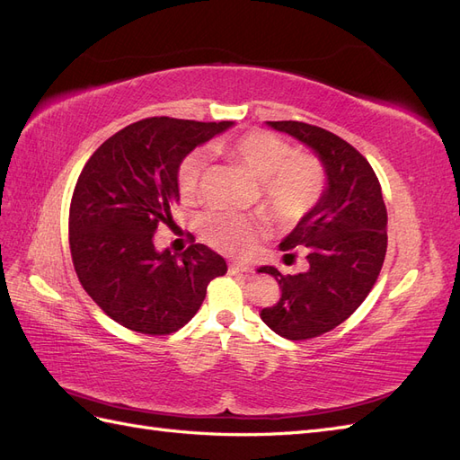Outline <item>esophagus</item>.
<instances>
[{
	"instance_id": "esophagus-1",
	"label": "esophagus",
	"mask_w": 460,
	"mask_h": 460,
	"mask_svg": "<svg viewBox=\"0 0 460 460\" xmlns=\"http://www.w3.org/2000/svg\"><path fill=\"white\" fill-rule=\"evenodd\" d=\"M228 270L230 274H249L252 272V267H247V264H242V262H230Z\"/></svg>"
}]
</instances>
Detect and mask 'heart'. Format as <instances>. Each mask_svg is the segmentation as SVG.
<instances>
[{
    "label": "heart",
    "instance_id": "heart-1",
    "mask_svg": "<svg viewBox=\"0 0 460 460\" xmlns=\"http://www.w3.org/2000/svg\"><path fill=\"white\" fill-rule=\"evenodd\" d=\"M235 163L259 180L262 205L280 222H297L307 215L324 190V169L309 153H294L282 136L249 130L217 144ZM207 166L203 151H191L178 166V188L184 198L198 191ZM264 225L261 218L234 213H213L203 220V235L217 249L245 255L253 249Z\"/></svg>",
    "mask_w": 460,
    "mask_h": 460
}]
</instances>
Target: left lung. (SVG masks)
<instances>
[{"label": "left lung", "mask_w": 460, "mask_h": 460, "mask_svg": "<svg viewBox=\"0 0 460 460\" xmlns=\"http://www.w3.org/2000/svg\"><path fill=\"white\" fill-rule=\"evenodd\" d=\"M267 124L307 146L324 169L318 201L278 245L286 255L303 249L309 269L294 276L257 269L282 289L261 311L262 323L286 340H309L349 318L372 289L387 249L385 203L368 161L340 136L299 120Z\"/></svg>", "instance_id": "obj_1"}]
</instances>
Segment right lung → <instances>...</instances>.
<instances>
[{"instance_id": "add662e5", "label": "right lung", "mask_w": 460, "mask_h": 460, "mask_svg": "<svg viewBox=\"0 0 460 460\" xmlns=\"http://www.w3.org/2000/svg\"><path fill=\"white\" fill-rule=\"evenodd\" d=\"M234 127L169 117L137 120L103 142L82 169L68 215L78 280L120 326L164 336L188 324L226 261L203 243L182 255L153 243L180 199L178 166Z\"/></svg>"}]
</instances>
